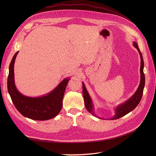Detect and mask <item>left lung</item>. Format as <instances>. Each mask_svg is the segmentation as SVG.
<instances>
[{
    "label": "left lung",
    "instance_id": "obj_1",
    "mask_svg": "<svg viewBox=\"0 0 156 156\" xmlns=\"http://www.w3.org/2000/svg\"><path fill=\"white\" fill-rule=\"evenodd\" d=\"M133 45L139 51V53L140 56V84L138 87L137 90H136V92L133 94V96L130 97L128 100H126L125 102L122 103V104L117 105L114 108L115 114L114 116L111 118L110 119L111 120H116L118 119H120V118L125 116L127 114H128L129 112H130L131 111L135 109V108L138 105L139 102L140 101L141 98H142V96H143V90H144V84H145V76H144V73L143 72L144 61H143L142 53H140L137 44H136L135 41H134L133 43ZM83 98H84V105H85L86 108L88 110V111L90 113H91L92 115L98 117L95 115V113L94 112V105L93 103L92 98H91L90 96L89 93L88 92L86 88V87H85V85H84L83 82ZM99 119H101V118H99Z\"/></svg>",
    "mask_w": 156,
    "mask_h": 156
}]
</instances>
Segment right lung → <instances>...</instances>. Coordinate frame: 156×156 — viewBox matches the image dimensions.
I'll use <instances>...</instances> for the list:
<instances>
[{
	"instance_id": "right-lung-1",
	"label": "right lung",
	"mask_w": 156,
	"mask_h": 156,
	"mask_svg": "<svg viewBox=\"0 0 156 156\" xmlns=\"http://www.w3.org/2000/svg\"><path fill=\"white\" fill-rule=\"evenodd\" d=\"M19 53L14 55L9 66L8 91L17 111L25 117L34 120H47L57 116L62 107V100L70 78L64 79L53 90L39 97L23 95L18 91L14 79V63Z\"/></svg>"
}]
</instances>
